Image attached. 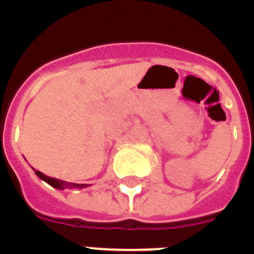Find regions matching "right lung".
<instances>
[{
	"mask_svg": "<svg viewBox=\"0 0 254 254\" xmlns=\"http://www.w3.org/2000/svg\"><path fill=\"white\" fill-rule=\"evenodd\" d=\"M35 174H37L38 177H39L42 181L47 182L49 186H52L53 188H57V190H64V188H85L87 187V185H76V183H68V182H64V181H61V179H57V178H51V177L46 176V174H43L42 172H39V170H35Z\"/></svg>",
	"mask_w": 254,
	"mask_h": 254,
	"instance_id": "add662e5",
	"label": "right lung"
}]
</instances>
